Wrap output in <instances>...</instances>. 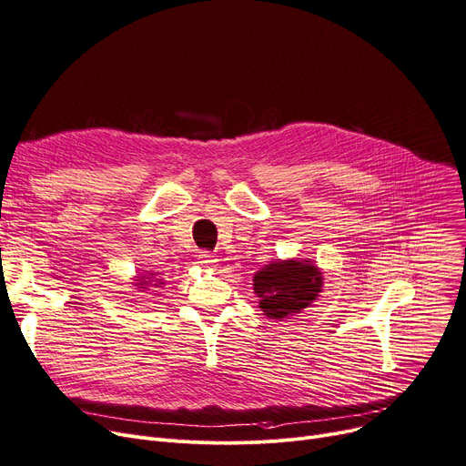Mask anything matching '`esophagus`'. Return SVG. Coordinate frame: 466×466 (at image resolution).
I'll return each mask as SVG.
<instances>
[{"label":"esophagus","mask_w":466,"mask_h":466,"mask_svg":"<svg viewBox=\"0 0 466 466\" xmlns=\"http://www.w3.org/2000/svg\"><path fill=\"white\" fill-rule=\"evenodd\" d=\"M198 262H200L202 268H215L217 266V258L211 253H208V251H202L198 255Z\"/></svg>","instance_id":"obj_1"}]
</instances>
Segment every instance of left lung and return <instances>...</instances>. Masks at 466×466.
<instances>
[{
    "instance_id": "1",
    "label": "left lung",
    "mask_w": 466,
    "mask_h": 466,
    "mask_svg": "<svg viewBox=\"0 0 466 466\" xmlns=\"http://www.w3.org/2000/svg\"><path fill=\"white\" fill-rule=\"evenodd\" d=\"M253 290L266 317L285 319L317 300L323 290V272L309 258H278L255 274Z\"/></svg>"
}]
</instances>
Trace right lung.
<instances>
[{
  "instance_id": "add662e5",
  "label": "right lung",
  "mask_w": 466,
  "mask_h": 466,
  "mask_svg": "<svg viewBox=\"0 0 466 466\" xmlns=\"http://www.w3.org/2000/svg\"><path fill=\"white\" fill-rule=\"evenodd\" d=\"M164 285V279L160 278L158 272H147V270H141V274L137 272V276L134 278V287L141 292L145 290H151V292H157L153 289H160Z\"/></svg>"
}]
</instances>
